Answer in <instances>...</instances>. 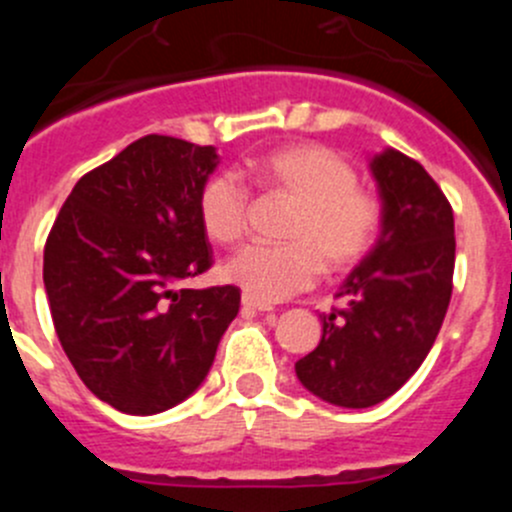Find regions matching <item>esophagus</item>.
<instances>
[{
    "instance_id": "34e87169",
    "label": "esophagus",
    "mask_w": 512,
    "mask_h": 512,
    "mask_svg": "<svg viewBox=\"0 0 512 512\" xmlns=\"http://www.w3.org/2000/svg\"><path fill=\"white\" fill-rule=\"evenodd\" d=\"M242 304H245L247 309H255V312H272V304L257 302V299H252L250 294H242Z\"/></svg>"
}]
</instances>
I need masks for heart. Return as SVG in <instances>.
<instances>
[{
    "mask_svg": "<svg viewBox=\"0 0 512 512\" xmlns=\"http://www.w3.org/2000/svg\"><path fill=\"white\" fill-rule=\"evenodd\" d=\"M257 178L297 203L287 225V245H247L225 262L223 275L257 302H282L317 285L319 275L354 270L374 247L381 203L356 183L347 158L322 143H292L257 160ZM252 193L232 170L205 180L198 213L220 245L245 237Z\"/></svg>",
    "mask_w": 512,
    "mask_h": 512,
    "instance_id": "1",
    "label": "heart"
}]
</instances>
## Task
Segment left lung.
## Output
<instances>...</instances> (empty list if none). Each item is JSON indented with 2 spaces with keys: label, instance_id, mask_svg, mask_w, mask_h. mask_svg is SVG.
<instances>
[{
  "label": "left lung",
  "instance_id": "8db88e82",
  "mask_svg": "<svg viewBox=\"0 0 512 512\" xmlns=\"http://www.w3.org/2000/svg\"><path fill=\"white\" fill-rule=\"evenodd\" d=\"M381 232L324 314L322 342L294 364L319 399L366 409L389 399L431 352L453 292V208L421 163L399 151L371 160Z\"/></svg>",
  "mask_w": 512,
  "mask_h": 512
}]
</instances>
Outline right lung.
<instances>
[{
	"instance_id": "obj_1",
	"label": "right lung",
	"mask_w": 512,
	"mask_h": 512,
	"mask_svg": "<svg viewBox=\"0 0 512 512\" xmlns=\"http://www.w3.org/2000/svg\"><path fill=\"white\" fill-rule=\"evenodd\" d=\"M213 146L143 136L81 175L44 245L56 337L91 394L123 414L188 399L240 309L232 285L188 289L213 267L198 195Z\"/></svg>"
}]
</instances>
